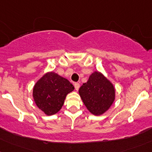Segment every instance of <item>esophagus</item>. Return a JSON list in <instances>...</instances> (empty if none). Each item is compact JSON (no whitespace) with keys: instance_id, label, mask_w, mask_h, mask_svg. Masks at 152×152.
<instances>
[{"instance_id":"esophagus-1","label":"esophagus","mask_w":152,"mask_h":152,"mask_svg":"<svg viewBox=\"0 0 152 152\" xmlns=\"http://www.w3.org/2000/svg\"><path fill=\"white\" fill-rule=\"evenodd\" d=\"M74 86H75V90L78 91V89H79V88H80V84L77 83H75Z\"/></svg>"}]
</instances>
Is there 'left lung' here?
Returning <instances> with one entry per match:
<instances>
[{
	"label": "left lung",
	"mask_w": 152,
	"mask_h": 152,
	"mask_svg": "<svg viewBox=\"0 0 152 152\" xmlns=\"http://www.w3.org/2000/svg\"><path fill=\"white\" fill-rule=\"evenodd\" d=\"M79 94L88 110L94 115L104 114L115 99L113 84L102 72L95 71L79 88Z\"/></svg>",
	"instance_id": "1"
}]
</instances>
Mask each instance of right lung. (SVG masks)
Returning <instances> with one entry per match:
<instances>
[{"label": "right lung", "instance_id": "1", "mask_svg": "<svg viewBox=\"0 0 152 152\" xmlns=\"http://www.w3.org/2000/svg\"><path fill=\"white\" fill-rule=\"evenodd\" d=\"M74 89L67 79L54 72H48L34 85L33 98L45 115H52L61 109L66 95Z\"/></svg>", "mask_w": 152, "mask_h": 152}]
</instances>
